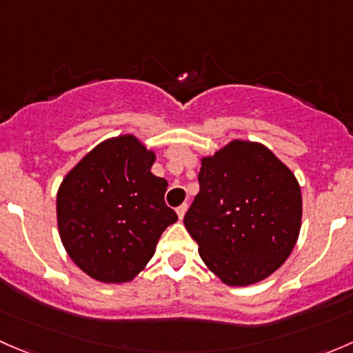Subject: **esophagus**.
Wrapping results in <instances>:
<instances>
[{"label":"esophagus","mask_w":353,"mask_h":353,"mask_svg":"<svg viewBox=\"0 0 353 353\" xmlns=\"http://www.w3.org/2000/svg\"><path fill=\"white\" fill-rule=\"evenodd\" d=\"M187 209H188V203L187 202L181 203L180 207H176V214H178V217H180V219H183V216H185V212H187Z\"/></svg>","instance_id":"obj_1"}]
</instances>
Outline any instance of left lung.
Segmentation results:
<instances>
[{
    "label": "left lung",
    "mask_w": 353,
    "mask_h": 353,
    "mask_svg": "<svg viewBox=\"0 0 353 353\" xmlns=\"http://www.w3.org/2000/svg\"><path fill=\"white\" fill-rule=\"evenodd\" d=\"M199 185L183 224L203 263L228 285L274 274L301 230L303 199L292 172L261 144L232 141L202 159Z\"/></svg>",
    "instance_id": "1"
}]
</instances>
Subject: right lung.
Masks as SVG:
<instances>
[{"label": "right lung", "instance_id": "add662e5", "mask_svg": "<svg viewBox=\"0 0 353 353\" xmlns=\"http://www.w3.org/2000/svg\"><path fill=\"white\" fill-rule=\"evenodd\" d=\"M154 152L134 136L98 144L61 183L57 226L71 260L100 282H129L154 255L163 231L178 219L166 205Z\"/></svg>", "mask_w": 353, "mask_h": 353}]
</instances>
